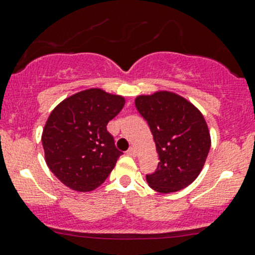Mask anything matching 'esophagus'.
<instances>
[{
	"label": "esophagus",
	"mask_w": 255,
	"mask_h": 255,
	"mask_svg": "<svg viewBox=\"0 0 255 255\" xmlns=\"http://www.w3.org/2000/svg\"><path fill=\"white\" fill-rule=\"evenodd\" d=\"M127 154L128 155H131V157H135V155H136L135 148H134V147H129V149H128V151H127Z\"/></svg>",
	"instance_id": "1"
}]
</instances>
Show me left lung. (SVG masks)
<instances>
[{
    "label": "left lung",
    "instance_id": "1",
    "mask_svg": "<svg viewBox=\"0 0 255 255\" xmlns=\"http://www.w3.org/2000/svg\"><path fill=\"white\" fill-rule=\"evenodd\" d=\"M137 112L149 126L160 159L148 185L161 194L189 186L203 168L211 139L204 116L191 102L171 91L135 98Z\"/></svg>",
    "mask_w": 255,
    "mask_h": 255
}]
</instances>
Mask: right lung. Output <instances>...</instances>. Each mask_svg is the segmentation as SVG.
<instances>
[{"mask_svg": "<svg viewBox=\"0 0 255 255\" xmlns=\"http://www.w3.org/2000/svg\"><path fill=\"white\" fill-rule=\"evenodd\" d=\"M125 102L120 95L91 88L65 98L52 110L41 135L45 161L67 188L93 191L115 167L122 152L107 125Z\"/></svg>", "mask_w": 255, "mask_h": 255, "instance_id": "right-lung-1", "label": "right lung"}]
</instances>
